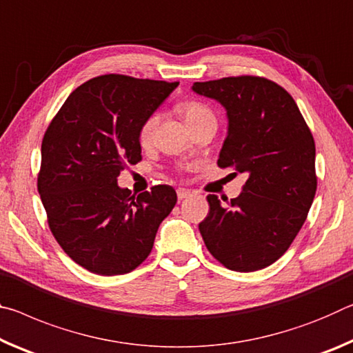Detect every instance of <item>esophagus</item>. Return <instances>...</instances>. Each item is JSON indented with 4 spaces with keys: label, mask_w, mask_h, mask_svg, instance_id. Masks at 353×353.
Returning <instances> with one entry per match:
<instances>
[{
    "label": "esophagus",
    "mask_w": 353,
    "mask_h": 353,
    "mask_svg": "<svg viewBox=\"0 0 353 353\" xmlns=\"http://www.w3.org/2000/svg\"><path fill=\"white\" fill-rule=\"evenodd\" d=\"M176 195H178V200H184V199H188V197H190V190H188V189H178L176 190Z\"/></svg>",
    "instance_id": "34e87169"
}]
</instances>
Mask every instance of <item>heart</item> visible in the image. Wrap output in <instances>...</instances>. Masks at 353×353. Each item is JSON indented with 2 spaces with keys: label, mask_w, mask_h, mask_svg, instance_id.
I'll use <instances>...</instances> for the list:
<instances>
[{
  "label": "heart",
  "mask_w": 353,
  "mask_h": 353,
  "mask_svg": "<svg viewBox=\"0 0 353 353\" xmlns=\"http://www.w3.org/2000/svg\"><path fill=\"white\" fill-rule=\"evenodd\" d=\"M180 112L183 114L186 123H195L197 120L206 117V115H211L212 112L206 106L201 105L199 101H186L180 106ZM156 125H158V114H152L150 117L142 123L141 130H139V141H141L142 145H147V143L152 141L153 132L156 130Z\"/></svg>",
  "instance_id": "heart-1"
}]
</instances>
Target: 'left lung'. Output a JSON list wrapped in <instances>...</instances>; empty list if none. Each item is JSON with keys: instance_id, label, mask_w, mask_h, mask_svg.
<instances>
[{"instance_id": "left-lung-1", "label": "left lung", "mask_w": 353, "mask_h": 353, "mask_svg": "<svg viewBox=\"0 0 353 353\" xmlns=\"http://www.w3.org/2000/svg\"><path fill=\"white\" fill-rule=\"evenodd\" d=\"M192 90L227 112L217 164L247 175L239 197L228 206L208 195L201 238L225 268H268L290 248L314 200V139L292 97L265 78H222L194 83Z\"/></svg>"}]
</instances>
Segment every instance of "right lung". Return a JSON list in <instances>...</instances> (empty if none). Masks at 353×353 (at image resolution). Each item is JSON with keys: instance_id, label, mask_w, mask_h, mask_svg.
I'll list each match as a JSON object with an SVG mask.
<instances>
[{"instance_id": "right-lung-1", "label": "right lung", "mask_w": 353, "mask_h": 353, "mask_svg": "<svg viewBox=\"0 0 353 353\" xmlns=\"http://www.w3.org/2000/svg\"><path fill=\"white\" fill-rule=\"evenodd\" d=\"M178 83L105 74L74 89L46 130L37 189L51 233L74 263L122 275L150 255L176 203L172 186L136 195L120 188L142 159L139 130Z\"/></svg>"}]
</instances>
